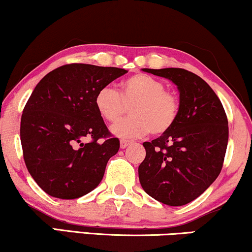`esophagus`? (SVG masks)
Wrapping results in <instances>:
<instances>
[{
	"label": "esophagus",
	"instance_id": "1",
	"mask_svg": "<svg viewBox=\"0 0 252 252\" xmlns=\"http://www.w3.org/2000/svg\"><path fill=\"white\" fill-rule=\"evenodd\" d=\"M131 144H132V141H129V140H124V139H123V140H120V147L121 148H126L127 146H129Z\"/></svg>",
	"mask_w": 252,
	"mask_h": 252
}]
</instances>
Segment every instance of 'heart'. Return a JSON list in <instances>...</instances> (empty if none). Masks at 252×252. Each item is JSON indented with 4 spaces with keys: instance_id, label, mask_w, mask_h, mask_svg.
Masks as SVG:
<instances>
[{
    "instance_id": "obj_1",
    "label": "heart",
    "mask_w": 252,
    "mask_h": 252,
    "mask_svg": "<svg viewBox=\"0 0 252 252\" xmlns=\"http://www.w3.org/2000/svg\"><path fill=\"white\" fill-rule=\"evenodd\" d=\"M129 107L131 117L114 124L111 131L119 138H141L148 133L163 134L172 128L180 111L175 93L167 91L161 80L145 73H136L121 83L120 94L111 85L95 93L94 106L107 123H116Z\"/></svg>"
}]
</instances>
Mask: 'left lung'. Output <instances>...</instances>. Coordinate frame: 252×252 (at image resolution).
I'll return each instance as SVG.
<instances>
[{
    "mask_svg": "<svg viewBox=\"0 0 252 252\" xmlns=\"http://www.w3.org/2000/svg\"><path fill=\"white\" fill-rule=\"evenodd\" d=\"M169 79L180 93V111L172 128L144 142L139 166L141 187L167 206H185L209 188L221 173L229 128L216 93L197 74L185 69H142Z\"/></svg>",
    "mask_w": 252,
    "mask_h": 252,
    "instance_id": "obj_1",
    "label": "left lung"
}]
</instances>
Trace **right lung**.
Returning <instances> with one entry per match:
<instances>
[{
	"instance_id": "obj_1",
	"label": "right lung",
	"mask_w": 252,
	"mask_h": 252,
	"mask_svg": "<svg viewBox=\"0 0 252 252\" xmlns=\"http://www.w3.org/2000/svg\"><path fill=\"white\" fill-rule=\"evenodd\" d=\"M126 72L74 63L57 67L36 85L22 114L21 144L30 175L46 194L71 200L100 183L120 142L111 138L94 97ZM86 138L90 141L84 143Z\"/></svg>"
}]
</instances>
